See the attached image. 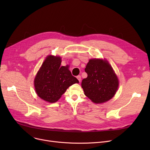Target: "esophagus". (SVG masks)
Listing matches in <instances>:
<instances>
[{
	"label": "esophagus",
	"instance_id": "1",
	"mask_svg": "<svg viewBox=\"0 0 150 150\" xmlns=\"http://www.w3.org/2000/svg\"><path fill=\"white\" fill-rule=\"evenodd\" d=\"M76 78H77V79L78 80V81H79L80 82V81H81V76H80V75H78V76H76Z\"/></svg>",
	"mask_w": 150,
	"mask_h": 150
}]
</instances>
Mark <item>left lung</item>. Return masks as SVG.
<instances>
[{
  "label": "left lung",
  "mask_w": 150,
  "mask_h": 150,
  "mask_svg": "<svg viewBox=\"0 0 150 150\" xmlns=\"http://www.w3.org/2000/svg\"><path fill=\"white\" fill-rule=\"evenodd\" d=\"M84 70L88 77L82 80L81 87L93 103H105L115 96L119 80L107 60L91 59Z\"/></svg>",
  "instance_id": "8db88e82"
}]
</instances>
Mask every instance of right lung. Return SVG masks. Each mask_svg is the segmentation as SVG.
I'll list each match as a JSON object with an SVG mask.
<instances>
[{
  "label": "right lung",
  "instance_id": "obj_1",
  "mask_svg": "<svg viewBox=\"0 0 150 150\" xmlns=\"http://www.w3.org/2000/svg\"><path fill=\"white\" fill-rule=\"evenodd\" d=\"M61 63L60 57H47L35 78L37 95L49 103L57 102L69 86L79 83L68 66H61Z\"/></svg>",
  "mask_w": 150,
  "mask_h": 150
}]
</instances>
